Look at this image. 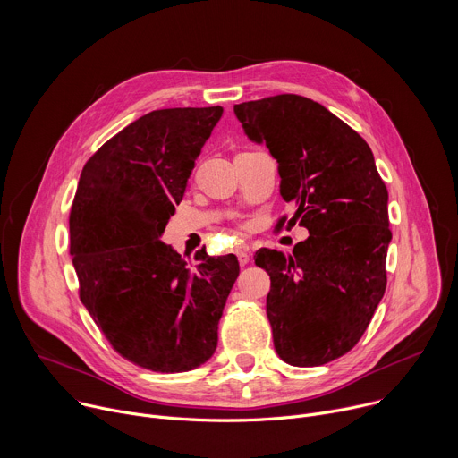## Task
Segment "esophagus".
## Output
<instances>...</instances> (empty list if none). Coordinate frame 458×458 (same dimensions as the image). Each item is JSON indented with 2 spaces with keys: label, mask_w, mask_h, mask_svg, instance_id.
<instances>
[{
  "label": "esophagus",
  "mask_w": 458,
  "mask_h": 458,
  "mask_svg": "<svg viewBox=\"0 0 458 458\" xmlns=\"http://www.w3.org/2000/svg\"><path fill=\"white\" fill-rule=\"evenodd\" d=\"M237 259H239V265H241V267H246V265L250 263V253H248V250H244V248L237 250Z\"/></svg>",
  "instance_id": "1"
}]
</instances>
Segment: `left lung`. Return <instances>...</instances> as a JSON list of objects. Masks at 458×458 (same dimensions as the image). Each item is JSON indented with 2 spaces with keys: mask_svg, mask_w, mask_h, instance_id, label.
I'll return each mask as SVG.
<instances>
[{
  "mask_svg": "<svg viewBox=\"0 0 458 458\" xmlns=\"http://www.w3.org/2000/svg\"><path fill=\"white\" fill-rule=\"evenodd\" d=\"M233 112L279 163L281 195L297 208L288 223L310 232L292 255L260 248L253 257L272 281L267 315L276 352L301 368L335 360L360 341L387 283V190L371 148L297 94L246 101ZM284 223L286 216L277 226Z\"/></svg>",
  "mask_w": 458,
  "mask_h": 458,
  "instance_id": "1",
  "label": "left lung"
}]
</instances>
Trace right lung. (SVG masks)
<instances>
[{"mask_svg":"<svg viewBox=\"0 0 458 458\" xmlns=\"http://www.w3.org/2000/svg\"><path fill=\"white\" fill-rule=\"evenodd\" d=\"M221 115V106L163 108L136 119L87 161L74 195L80 299L110 346L152 371H188L214 355L239 276L233 253L201 248L191 265L159 239Z\"/></svg>","mask_w":458,"mask_h":458,"instance_id":"obj_1","label":"right lung"}]
</instances>
